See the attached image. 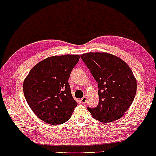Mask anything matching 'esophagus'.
<instances>
[{"mask_svg": "<svg viewBox=\"0 0 156 156\" xmlns=\"http://www.w3.org/2000/svg\"><path fill=\"white\" fill-rule=\"evenodd\" d=\"M80 103H83V104H85L86 103V102H87V97L86 96H84L83 98H81V99L80 100Z\"/></svg>", "mask_w": 156, "mask_h": 156, "instance_id": "obj_1", "label": "esophagus"}]
</instances>
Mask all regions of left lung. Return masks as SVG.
Wrapping results in <instances>:
<instances>
[{
	"instance_id": "left-lung-1",
	"label": "left lung",
	"mask_w": 156,
	"mask_h": 156,
	"mask_svg": "<svg viewBox=\"0 0 156 156\" xmlns=\"http://www.w3.org/2000/svg\"><path fill=\"white\" fill-rule=\"evenodd\" d=\"M98 84L99 104L88 108L94 119L108 123L120 119L136 96L137 81L131 69L111 53L89 52L80 55Z\"/></svg>"
}]
</instances>
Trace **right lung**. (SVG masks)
Here are the masks:
<instances>
[{
	"label": "right lung",
	"instance_id": "right-lung-1",
	"mask_svg": "<svg viewBox=\"0 0 156 156\" xmlns=\"http://www.w3.org/2000/svg\"><path fill=\"white\" fill-rule=\"evenodd\" d=\"M79 55L48 57L30 70L23 84L28 105L41 120L52 125L66 122L77 106L68 83Z\"/></svg>",
	"mask_w": 156,
	"mask_h": 156
}]
</instances>
